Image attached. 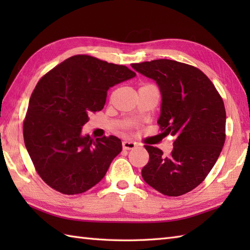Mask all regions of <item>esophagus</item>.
<instances>
[{
	"label": "esophagus",
	"mask_w": 250,
	"mask_h": 250,
	"mask_svg": "<svg viewBox=\"0 0 250 250\" xmlns=\"http://www.w3.org/2000/svg\"><path fill=\"white\" fill-rule=\"evenodd\" d=\"M122 147L125 150H130V149H134L136 147V143L132 142V141H124L122 142Z\"/></svg>",
	"instance_id": "34e87169"
}]
</instances>
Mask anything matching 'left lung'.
I'll return each instance as SVG.
<instances>
[{
	"label": "left lung",
	"instance_id": "1",
	"mask_svg": "<svg viewBox=\"0 0 250 250\" xmlns=\"http://www.w3.org/2000/svg\"><path fill=\"white\" fill-rule=\"evenodd\" d=\"M135 71L152 78L162 95L158 125L174 137L168 156L145 145L149 161L142 169L145 182L159 192L179 196L203 182L226 141V109L214 83L198 67L168 59L133 63Z\"/></svg>",
	"mask_w": 250,
	"mask_h": 250
}]
</instances>
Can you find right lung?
I'll list each match as a JSON object with an SVG mask.
<instances>
[{"mask_svg": "<svg viewBox=\"0 0 250 250\" xmlns=\"http://www.w3.org/2000/svg\"><path fill=\"white\" fill-rule=\"evenodd\" d=\"M136 74L88 55L61 62L42 77L31 94L23 139L35 171L63 194H78L102 179L122 149L114 135H82L89 115L103 109L110 87Z\"/></svg>", "mask_w": 250, "mask_h": 250, "instance_id": "add662e5", "label": "right lung"}]
</instances>
